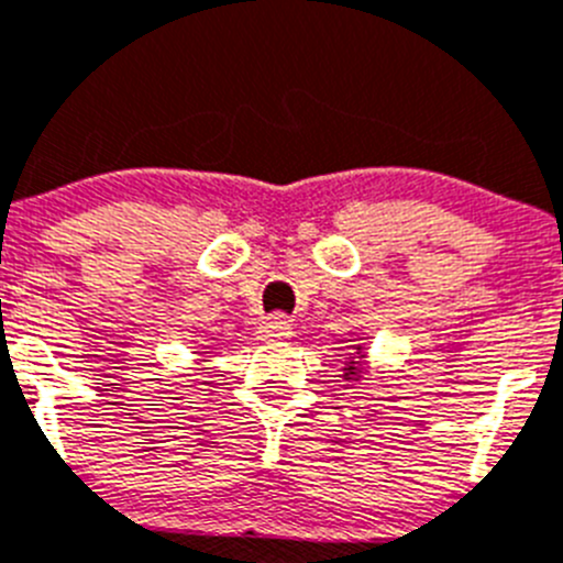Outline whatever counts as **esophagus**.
Masks as SVG:
<instances>
[{"label": "esophagus", "mask_w": 563, "mask_h": 563, "mask_svg": "<svg viewBox=\"0 0 563 563\" xmlns=\"http://www.w3.org/2000/svg\"><path fill=\"white\" fill-rule=\"evenodd\" d=\"M288 336H291V322L286 317H280V313L266 317L261 322V328H257V339H263V342H283Z\"/></svg>", "instance_id": "1"}]
</instances>
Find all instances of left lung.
Listing matches in <instances>:
<instances>
[{"instance_id":"8db88e82","label":"left lung","mask_w":563,"mask_h":563,"mask_svg":"<svg viewBox=\"0 0 563 563\" xmlns=\"http://www.w3.org/2000/svg\"><path fill=\"white\" fill-rule=\"evenodd\" d=\"M353 351L356 353H351V356H347V362H344V382H362L364 376H367V353H364V347L362 344H356V347H353Z\"/></svg>"}]
</instances>
